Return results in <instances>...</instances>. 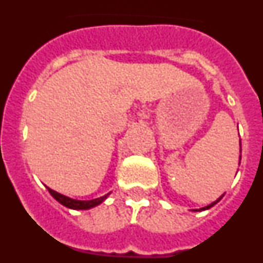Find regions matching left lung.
Instances as JSON below:
<instances>
[{"label": "left lung", "mask_w": 263, "mask_h": 263, "mask_svg": "<svg viewBox=\"0 0 263 263\" xmlns=\"http://www.w3.org/2000/svg\"><path fill=\"white\" fill-rule=\"evenodd\" d=\"M240 153H241V139H240ZM240 160H241V155H240ZM222 196H224V195H222ZM222 196H220V197H218L217 200H216V201H213V203H211V204H210V205H206V206H203V208H200V210H195V211H205V210H210L211 206H213V205H215V204H217V203H218V201L221 200V199H222Z\"/></svg>", "instance_id": "left-lung-1"}]
</instances>
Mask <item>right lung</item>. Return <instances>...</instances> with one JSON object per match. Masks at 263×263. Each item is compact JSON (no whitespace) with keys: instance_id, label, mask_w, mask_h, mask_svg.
<instances>
[{"instance_id":"right-lung-1","label":"right lung","mask_w":263,"mask_h":263,"mask_svg":"<svg viewBox=\"0 0 263 263\" xmlns=\"http://www.w3.org/2000/svg\"><path fill=\"white\" fill-rule=\"evenodd\" d=\"M47 190L55 200H58L62 205L67 206V208H71V210H89V208H93V206L103 203L109 195L108 194L105 195V196L97 197V199H92V200H75V199H71V197L64 196V195L59 194V192L53 191V190H51V188L48 187Z\"/></svg>"}]
</instances>
